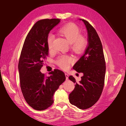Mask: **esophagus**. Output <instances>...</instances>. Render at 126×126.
Returning a JSON list of instances; mask_svg holds the SVG:
<instances>
[{"label":"esophagus","instance_id":"34e87169","mask_svg":"<svg viewBox=\"0 0 126 126\" xmlns=\"http://www.w3.org/2000/svg\"><path fill=\"white\" fill-rule=\"evenodd\" d=\"M65 78H66V80H68V78H69V75L67 74H65Z\"/></svg>","mask_w":126,"mask_h":126}]
</instances>
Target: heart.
I'll return each instance as SVG.
<instances>
[{"label":"heart","mask_w":126,"mask_h":126,"mask_svg":"<svg viewBox=\"0 0 126 126\" xmlns=\"http://www.w3.org/2000/svg\"><path fill=\"white\" fill-rule=\"evenodd\" d=\"M58 33L66 40L70 44L71 49L76 52H82L87 46V38L81 35V29L74 24H68L64 26L58 30ZM47 44L49 50H52L53 48L52 36L48 37ZM73 62V59L71 57L63 56L58 58L57 63L61 68L66 69Z\"/></svg>","instance_id":"b5f03b06"}]
</instances>
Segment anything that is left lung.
Masks as SVG:
<instances>
[{
	"label": "left lung",
	"mask_w": 126,
	"mask_h": 126,
	"mask_svg": "<svg viewBox=\"0 0 126 126\" xmlns=\"http://www.w3.org/2000/svg\"><path fill=\"white\" fill-rule=\"evenodd\" d=\"M84 23L88 32V46L83 55L73 66V69L83 74L77 83L73 76L69 79L75 88L69 96L70 103L81 109H86L95 104L102 92L106 74V63L102 45L97 32L87 21Z\"/></svg>",
	"instance_id": "left-lung-1"
}]
</instances>
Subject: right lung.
<instances>
[{"instance_id":"1","label":"right lung","mask_w":126,"mask_h":126,"mask_svg":"<svg viewBox=\"0 0 126 126\" xmlns=\"http://www.w3.org/2000/svg\"><path fill=\"white\" fill-rule=\"evenodd\" d=\"M60 19H46L36 22L26 36L18 63L21 90L32 108L43 110L53 102V95L65 81L63 71L55 69L45 77L40 70L48 55L47 40L50 31Z\"/></svg>"}]
</instances>
